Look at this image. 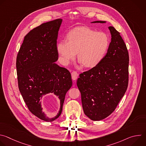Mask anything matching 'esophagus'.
I'll return each instance as SVG.
<instances>
[{
	"label": "esophagus",
	"mask_w": 146,
	"mask_h": 146,
	"mask_svg": "<svg viewBox=\"0 0 146 146\" xmlns=\"http://www.w3.org/2000/svg\"><path fill=\"white\" fill-rule=\"evenodd\" d=\"M71 74H72V78L73 80H75L77 78L78 74V73L76 71H73Z\"/></svg>",
	"instance_id": "1"
}]
</instances>
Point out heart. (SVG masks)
<instances>
[{
    "instance_id": "obj_1",
    "label": "heart",
    "mask_w": 146,
    "mask_h": 146,
    "mask_svg": "<svg viewBox=\"0 0 146 146\" xmlns=\"http://www.w3.org/2000/svg\"><path fill=\"white\" fill-rule=\"evenodd\" d=\"M67 40H60L57 51L64 64H68L77 53L78 60L86 68L97 65L105 56L109 45L108 36L102 32L81 27L68 35Z\"/></svg>"
}]
</instances>
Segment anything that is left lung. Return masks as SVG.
Instances as JSON below:
<instances>
[{
    "instance_id": "1",
    "label": "left lung",
    "mask_w": 146,
    "mask_h": 146,
    "mask_svg": "<svg viewBox=\"0 0 146 146\" xmlns=\"http://www.w3.org/2000/svg\"><path fill=\"white\" fill-rule=\"evenodd\" d=\"M105 23L97 21L93 23ZM108 52L99 63L81 73L77 81L84 114L93 121L106 118L116 109L129 81V54L120 33L113 27Z\"/></svg>"
}]
</instances>
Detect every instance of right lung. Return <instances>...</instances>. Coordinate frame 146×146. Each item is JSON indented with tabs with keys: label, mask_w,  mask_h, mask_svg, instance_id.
I'll return each instance as SVG.
<instances>
[{
	"label": "right lung",
	"mask_w": 146,
	"mask_h": 146,
	"mask_svg": "<svg viewBox=\"0 0 146 146\" xmlns=\"http://www.w3.org/2000/svg\"><path fill=\"white\" fill-rule=\"evenodd\" d=\"M62 19L41 24L24 37L17 56L16 68L19 90L29 110L38 118L52 122L62 111L65 95L72 86L70 72L56 65L58 58L56 40ZM48 93L60 100L61 108L54 118L42 111L40 100Z\"/></svg>",
	"instance_id": "add662e5"
}]
</instances>
